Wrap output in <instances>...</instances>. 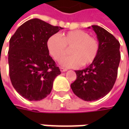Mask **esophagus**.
<instances>
[{
    "instance_id": "obj_1",
    "label": "esophagus",
    "mask_w": 129,
    "mask_h": 129,
    "mask_svg": "<svg viewBox=\"0 0 129 129\" xmlns=\"http://www.w3.org/2000/svg\"><path fill=\"white\" fill-rule=\"evenodd\" d=\"M67 70L66 68H64V67H60V71L62 72H66Z\"/></svg>"
}]
</instances>
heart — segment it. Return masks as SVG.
I'll return each instance as SVG.
<instances>
[{"mask_svg":"<svg viewBox=\"0 0 129 129\" xmlns=\"http://www.w3.org/2000/svg\"><path fill=\"white\" fill-rule=\"evenodd\" d=\"M47 49L55 60H59L67 52V47L71 49L72 55L60 60V64L67 67L88 66L95 61L100 51V44L96 38L82 30L70 31L61 36L54 34L48 39Z\"/></svg>","mask_w":129,"mask_h":129,"instance_id":"b5f03b06","label":"heart"}]
</instances>
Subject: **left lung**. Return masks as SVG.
Here are the masks:
<instances>
[{
	"mask_svg": "<svg viewBox=\"0 0 129 129\" xmlns=\"http://www.w3.org/2000/svg\"><path fill=\"white\" fill-rule=\"evenodd\" d=\"M92 28L100 44L98 55L87 68L75 71L77 78L71 84L73 92L85 101H97L111 90L121 59L120 43L114 36L101 26Z\"/></svg>",
	"mask_w": 129,
	"mask_h": 129,
	"instance_id": "1",
	"label": "left lung"
}]
</instances>
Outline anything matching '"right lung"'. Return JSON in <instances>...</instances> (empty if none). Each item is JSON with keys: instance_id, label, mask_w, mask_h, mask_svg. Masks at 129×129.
Listing matches in <instances>:
<instances>
[{"instance_id": "right-lung-1", "label": "right lung", "mask_w": 129, "mask_h": 129, "mask_svg": "<svg viewBox=\"0 0 129 129\" xmlns=\"http://www.w3.org/2000/svg\"><path fill=\"white\" fill-rule=\"evenodd\" d=\"M63 28L39 18L23 23L9 41V75L15 90L28 101L50 94L59 68L49 54L48 39Z\"/></svg>"}]
</instances>
